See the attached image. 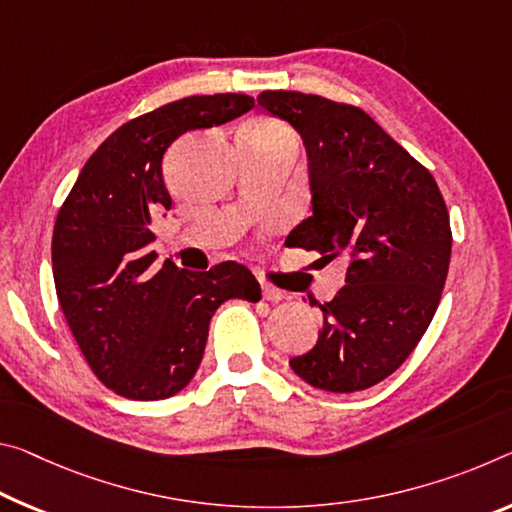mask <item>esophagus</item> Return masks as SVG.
<instances>
[{"mask_svg":"<svg viewBox=\"0 0 512 512\" xmlns=\"http://www.w3.org/2000/svg\"><path fill=\"white\" fill-rule=\"evenodd\" d=\"M262 294L266 300H271V303H280V300H285V291L269 285V282H262Z\"/></svg>","mask_w":512,"mask_h":512,"instance_id":"obj_1","label":"esophagus"}]
</instances>
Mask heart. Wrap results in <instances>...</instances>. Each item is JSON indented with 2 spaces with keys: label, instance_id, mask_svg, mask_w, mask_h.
<instances>
[{
  "label": "heart",
  "instance_id": "1",
  "mask_svg": "<svg viewBox=\"0 0 512 512\" xmlns=\"http://www.w3.org/2000/svg\"><path fill=\"white\" fill-rule=\"evenodd\" d=\"M248 132H257V134H266V136H282V139L296 141L294 132H291L287 125L275 123V120H259V123H255L253 127H250Z\"/></svg>",
  "mask_w": 512,
  "mask_h": 512
}]
</instances>
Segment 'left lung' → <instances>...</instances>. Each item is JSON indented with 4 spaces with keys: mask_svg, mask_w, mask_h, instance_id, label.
I'll return each mask as SVG.
<instances>
[{
    "mask_svg": "<svg viewBox=\"0 0 512 512\" xmlns=\"http://www.w3.org/2000/svg\"><path fill=\"white\" fill-rule=\"evenodd\" d=\"M257 102L298 129L310 157L314 214L291 239L348 259L346 285L319 303L316 346L289 364L312 387L360 392L399 369L431 326L449 273V209L431 170L360 107L298 91Z\"/></svg>",
    "mask_w": 512,
    "mask_h": 512,
    "instance_id": "left-lung-1",
    "label": "left lung"
}]
</instances>
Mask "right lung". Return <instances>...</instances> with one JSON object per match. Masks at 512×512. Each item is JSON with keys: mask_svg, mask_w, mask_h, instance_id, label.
<instances>
[{"mask_svg": "<svg viewBox=\"0 0 512 512\" xmlns=\"http://www.w3.org/2000/svg\"><path fill=\"white\" fill-rule=\"evenodd\" d=\"M253 107L243 93L193 95L129 120L91 154L59 209L56 296L88 367L125 399L180 392L200 367L218 305L262 298L243 264L198 273L170 259L159 266L150 250L152 218L173 205L161 170L170 143Z\"/></svg>", "mask_w": 512, "mask_h": 512, "instance_id": "1", "label": "right lung"}]
</instances>
